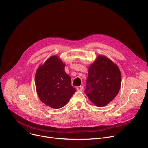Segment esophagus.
Returning <instances> with one entry per match:
<instances>
[{
  "label": "esophagus",
  "mask_w": 148,
  "mask_h": 148,
  "mask_svg": "<svg viewBox=\"0 0 148 148\" xmlns=\"http://www.w3.org/2000/svg\"><path fill=\"white\" fill-rule=\"evenodd\" d=\"M77 90L78 91H82L83 90V86H78L77 87Z\"/></svg>",
  "instance_id": "1"
}]
</instances>
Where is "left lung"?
I'll use <instances>...</instances> for the list:
<instances>
[{
  "mask_svg": "<svg viewBox=\"0 0 148 148\" xmlns=\"http://www.w3.org/2000/svg\"><path fill=\"white\" fill-rule=\"evenodd\" d=\"M121 85L118 66L106 56H98L88 69L85 92L90 100L97 107H103L115 98Z\"/></svg>",
  "mask_w": 148,
  "mask_h": 148,
  "instance_id": "left-lung-1",
  "label": "left lung"
}]
</instances>
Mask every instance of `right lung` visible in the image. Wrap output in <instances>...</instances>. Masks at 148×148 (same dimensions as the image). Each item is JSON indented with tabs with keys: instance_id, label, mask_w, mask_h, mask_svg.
Segmentation results:
<instances>
[{
	"instance_id": "add662e5",
	"label": "right lung",
	"mask_w": 148,
	"mask_h": 148,
	"mask_svg": "<svg viewBox=\"0 0 148 148\" xmlns=\"http://www.w3.org/2000/svg\"><path fill=\"white\" fill-rule=\"evenodd\" d=\"M66 64L56 55L49 57L37 69L35 84L40 101L47 106L58 109L67 103L76 89L71 86L66 73Z\"/></svg>"
}]
</instances>
